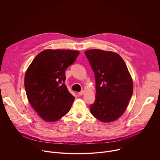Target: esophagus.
<instances>
[{
  "instance_id": "34e87169",
  "label": "esophagus",
  "mask_w": 160,
  "mask_h": 160,
  "mask_svg": "<svg viewBox=\"0 0 160 160\" xmlns=\"http://www.w3.org/2000/svg\"><path fill=\"white\" fill-rule=\"evenodd\" d=\"M78 94H79L80 96H83V94H85V91H84V90H82L81 92H78Z\"/></svg>"
}]
</instances>
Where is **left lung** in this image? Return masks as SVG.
I'll use <instances>...</instances> for the list:
<instances>
[{
  "label": "left lung",
  "instance_id": "left-lung-1",
  "mask_svg": "<svg viewBox=\"0 0 160 160\" xmlns=\"http://www.w3.org/2000/svg\"><path fill=\"white\" fill-rule=\"evenodd\" d=\"M85 54L96 78V101L90 107V112L102 122L115 121L126 110L133 94L127 66L115 52L90 49Z\"/></svg>",
  "mask_w": 160,
  "mask_h": 160
}]
</instances>
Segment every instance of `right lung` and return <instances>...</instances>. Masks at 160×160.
<instances>
[{"mask_svg":"<svg viewBox=\"0 0 160 160\" xmlns=\"http://www.w3.org/2000/svg\"><path fill=\"white\" fill-rule=\"evenodd\" d=\"M80 52L46 49L40 52L27 68L25 88L28 101L43 120L54 122L70 111L75 97L64 83L65 71Z\"/></svg>","mask_w":160,"mask_h":160,"instance_id":"right-lung-1","label":"right lung"}]
</instances>
